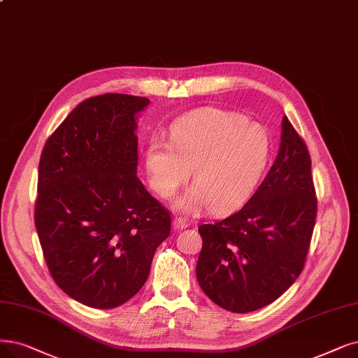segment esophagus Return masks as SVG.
I'll return each instance as SVG.
<instances>
[{
	"instance_id": "34e87169",
	"label": "esophagus",
	"mask_w": 358,
	"mask_h": 358,
	"mask_svg": "<svg viewBox=\"0 0 358 358\" xmlns=\"http://www.w3.org/2000/svg\"><path fill=\"white\" fill-rule=\"evenodd\" d=\"M189 224H188V222H185L183 219H175L173 220V229L175 231H183V229H187Z\"/></svg>"
}]
</instances>
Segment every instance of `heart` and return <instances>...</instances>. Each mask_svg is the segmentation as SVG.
<instances>
[{"label":"heart","instance_id":"1","mask_svg":"<svg viewBox=\"0 0 358 358\" xmlns=\"http://www.w3.org/2000/svg\"><path fill=\"white\" fill-rule=\"evenodd\" d=\"M268 155L270 139L260 124L211 108L176 124L169 145L152 139L145 150V169L151 189L163 199L173 196L192 170L194 187L176 199V210L195 214L208 207L220 214L247 201Z\"/></svg>","mask_w":358,"mask_h":358}]
</instances>
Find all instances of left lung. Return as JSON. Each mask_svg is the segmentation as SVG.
Instances as JSON below:
<instances>
[{
    "instance_id": "8db88e82",
    "label": "left lung",
    "mask_w": 358,
    "mask_h": 358,
    "mask_svg": "<svg viewBox=\"0 0 358 358\" xmlns=\"http://www.w3.org/2000/svg\"><path fill=\"white\" fill-rule=\"evenodd\" d=\"M316 213L308 150L283 116L278 157L250 201L232 216L198 227L199 287L232 313L273 303L304 268Z\"/></svg>"
}]
</instances>
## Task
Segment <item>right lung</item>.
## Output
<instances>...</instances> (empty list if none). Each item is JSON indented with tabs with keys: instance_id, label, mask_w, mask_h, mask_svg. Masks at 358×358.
I'll list each match as a JSON object with an SVG mask.
<instances>
[{
	"instance_id": "add662e5",
	"label": "right lung",
	"mask_w": 358,
	"mask_h": 358,
	"mask_svg": "<svg viewBox=\"0 0 358 358\" xmlns=\"http://www.w3.org/2000/svg\"><path fill=\"white\" fill-rule=\"evenodd\" d=\"M144 96L85 99L42 150L35 226L50 273L76 301L114 308L147 282L169 211L138 179Z\"/></svg>"
}]
</instances>
